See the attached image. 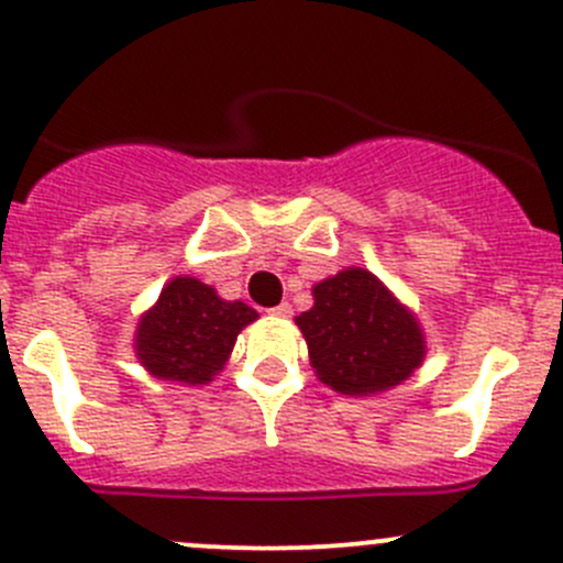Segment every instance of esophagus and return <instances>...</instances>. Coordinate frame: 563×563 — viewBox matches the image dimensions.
<instances>
[{
    "label": "esophagus",
    "instance_id": "34e87169",
    "mask_svg": "<svg viewBox=\"0 0 563 563\" xmlns=\"http://www.w3.org/2000/svg\"><path fill=\"white\" fill-rule=\"evenodd\" d=\"M266 313H269L272 318H291L294 308H291V305H288V302H280V305H275V308L266 310Z\"/></svg>",
    "mask_w": 563,
    "mask_h": 563
}]
</instances>
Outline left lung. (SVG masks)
Returning <instances> with one entry per match:
<instances>
[{"mask_svg": "<svg viewBox=\"0 0 563 563\" xmlns=\"http://www.w3.org/2000/svg\"><path fill=\"white\" fill-rule=\"evenodd\" d=\"M313 299V308L297 316V327L327 387L351 397L376 395L422 365L419 321L373 272L349 266L316 283Z\"/></svg>", "mask_w": 563, "mask_h": 563, "instance_id": "obj_1", "label": "left lung"}]
</instances>
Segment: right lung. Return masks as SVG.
<instances>
[{
    "label": "right lung",
    "mask_w": 563,
    "mask_h": 563,
    "mask_svg": "<svg viewBox=\"0 0 563 563\" xmlns=\"http://www.w3.org/2000/svg\"><path fill=\"white\" fill-rule=\"evenodd\" d=\"M255 318L240 299H220L196 277H174L135 327V356L163 382L209 384L229 362L236 334Z\"/></svg>",
    "instance_id": "add662e5"
}]
</instances>
